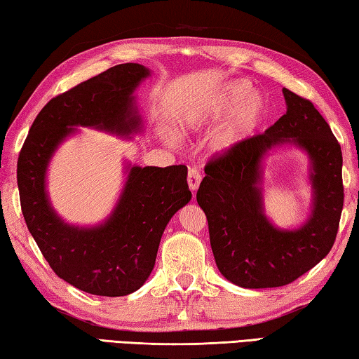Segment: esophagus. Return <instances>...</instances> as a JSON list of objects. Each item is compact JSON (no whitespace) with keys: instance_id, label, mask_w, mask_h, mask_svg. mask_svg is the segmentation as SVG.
Instances as JSON below:
<instances>
[{"instance_id":"esophagus-1","label":"esophagus","mask_w":359,"mask_h":359,"mask_svg":"<svg viewBox=\"0 0 359 359\" xmlns=\"http://www.w3.org/2000/svg\"><path fill=\"white\" fill-rule=\"evenodd\" d=\"M201 181H202V173L198 172L197 168H191L189 172H187V186H189V189L192 192H196L198 189Z\"/></svg>"}]
</instances>
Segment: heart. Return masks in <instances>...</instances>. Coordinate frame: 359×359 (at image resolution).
<instances>
[{"instance_id": "obj_1", "label": "heart", "mask_w": 359, "mask_h": 359, "mask_svg": "<svg viewBox=\"0 0 359 359\" xmlns=\"http://www.w3.org/2000/svg\"><path fill=\"white\" fill-rule=\"evenodd\" d=\"M248 93L250 86L246 82H229L213 97L181 111L176 116L180 130L184 133L196 130V128L208 124L211 121H218L219 117L227 114L235 107L229 119L216 132L213 143H211L216 152H227L233 149L235 146H238L243 140L250 137L259 124L264 113L262 100L256 95H251L247 99L245 97Z\"/></svg>"}]
</instances>
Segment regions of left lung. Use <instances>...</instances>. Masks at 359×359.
Instances as JSON below:
<instances>
[{
    "mask_svg": "<svg viewBox=\"0 0 359 359\" xmlns=\"http://www.w3.org/2000/svg\"><path fill=\"white\" fill-rule=\"evenodd\" d=\"M283 95L286 114L264 133L211 157L197 191L216 266L233 285L250 290L290 285L315 267L332 248L344 207L339 141L310 100L287 89ZM286 142L304 149L313 163V215L292 231L266 219L260 187L263 156Z\"/></svg>",
    "mask_w": 359,
    "mask_h": 359,
    "instance_id": "1",
    "label": "left lung"
}]
</instances>
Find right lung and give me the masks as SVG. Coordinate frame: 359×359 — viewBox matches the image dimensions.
Wrapping results in <instances>:
<instances>
[{"mask_svg":"<svg viewBox=\"0 0 359 359\" xmlns=\"http://www.w3.org/2000/svg\"><path fill=\"white\" fill-rule=\"evenodd\" d=\"M149 74L143 65H116L54 97L39 111L19 154L17 184L28 231L58 277L89 294L127 296L148 280L168 221L192 197L187 167H130L109 218L76 227L52 208L47 165L78 126L121 137L138 133L143 122L133 92Z\"/></svg>","mask_w":359,"mask_h":359,"instance_id":"1","label":"right lung"}]
</instances>
